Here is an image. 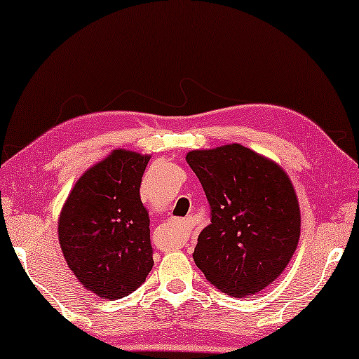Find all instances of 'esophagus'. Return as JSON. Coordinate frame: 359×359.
<instances>
[{
  "instance_id": "1",
  "label": "esophagus",
  "mask_w": 359,
  "mask_h": 359,
  "mask_svg": "<svg viewBox=\"0 0 359 359\" xmlns=\"http://www.w3.org/2000/svg\"><path fill=\"white\" fill-rule=\"evenodd\" d=\"M173 225H175V230H176V238H178L176 242L184 243V240L189 233V222H188V220H184V219H176V220H173Z\"/></svg>"
}]
</instances>
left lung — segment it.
Wrapping results in <instances>:
<instances>
[{
  "instance_id": "1",
  "label": "left lung",
  "mask_w": 359,
  "mask_h": 359,
  "mask_svg": "<svg viewBox=\"0 0 359 359\" xmlns=\"http://www.w3.org/2000/svg\"><path fill=\"white\" fill-rule=\"evenodd\" d=\"M186 161L210 204L193 258L229 296L257 294L284 271L301 235V210L281 166L240 144L193 150Z\"/></svg>"
}]
</instances>
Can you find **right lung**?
<instances>
[{
  "instance_id": "right-lung-1",
  "label": "right lung",
  "mask_w": 359,
  "mask_h": 359,
  "mask_svg": "<svg viewBox=\"0 0 359 359\" xmlns=\"http://www.w3.org/2000/svg\"><path fill=\"white\" fill-rule=\"evenodd\" d=\"M149 160L114 150L76 181L62 209L63 257L78 281L102 299L129 296L154 266L150 219L140 201Z\"/></svg>"
}]
</instances>
